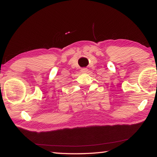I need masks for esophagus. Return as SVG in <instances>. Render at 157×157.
I'll return each mask as SVG.
<instances>
[{"label": "esophagus", "instance_id": "obj_1", "mask_svg": "<svg viewBox=\"0 0 157 157\" xmlns=\"http://www.w3.org/2000/svg\"><path fill=\"white\" fill-rule=\"evenodd\" d=\"M87 71H88V69H87L86 68H82L81 69V72L83 73H86Z\"/></svg>", "mask_w": 157, "mask_h": 157}]
</instances>
